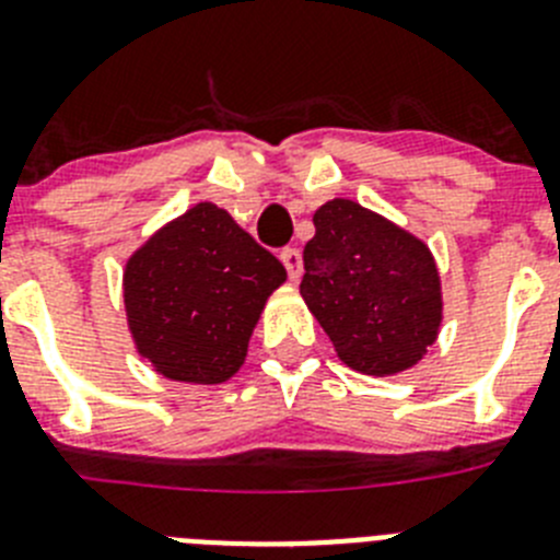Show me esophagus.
Listing matches in <instances>:
<instances>
[{
    "label": "esophagus",
    "instance_id": "34e87169",
    "mask_svg": "<svg viewBox=\"0 0 560 560\" xmlns=\"http://www.w3.org/2000/svg\"><path fill=\"white\" fill-rule=\"evenodd\" d=\"M280 260H283L285 271H289L291 283H296L300 277H303V255H300V249H283L280 252Z\"/></svg>",
    "mask_w": 560,
    "mask_h": 560
}]
</instances>
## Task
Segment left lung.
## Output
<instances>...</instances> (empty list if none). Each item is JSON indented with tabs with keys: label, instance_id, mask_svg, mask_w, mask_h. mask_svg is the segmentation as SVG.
Instances as JSON below:
<instances>
[{
	"label": "left lung",
	"instance_id": "8db88e82",
	"mask_svg": "<svg viewBox=\"0 0 560 560\" xmlns=\"http://www.w3.org/2000/svg\"><path fill=\"white\" fill-rule=\"evenodd\" d=\"M314 226L300 294L336 355L375 378L412 370L443 323L432 249L350 199L325 201L314 212Z\"/></svg>",
	"mask_w": 560,
	"mask_h": 560
}]
</instances>
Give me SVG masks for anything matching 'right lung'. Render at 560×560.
I'll return each mask as SVG.
<instances>
[{"label": "right lung", "mask_w": 560, "mask_h": 560, "mask_svg": "<svg viewBox=\"0 0 560 560\" xmlns=\"http://www.w3.org/2000/svg\"><path fill=\"white\" fill-rule=\"evenodd\" d=\"M285 269L212 201L153 232L126 260L122 303L133 348L182 384H224Z\"/></svg>", "instance_id": "add662e5"}]
</instances>
